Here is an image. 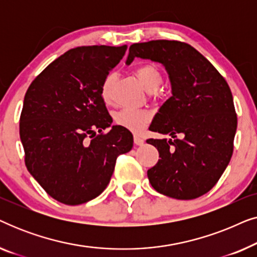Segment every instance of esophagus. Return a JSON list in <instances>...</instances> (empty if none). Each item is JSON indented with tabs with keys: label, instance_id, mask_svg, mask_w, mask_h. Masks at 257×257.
<instances>
[{
	"label": "esophagus",
	"instance_id": "1",
	"mask_svg": "<svg viewBox=\"0 0 257 257\" xmlns=\"http://www.w3.org/2000/svg\"><path fill=\"white\" fill-rule=\"evenodd\" d=\"M133 139H135L136 145H138V146H142L143 144L145 143V140H144L142 137H139V136H135V138H133Z\"/></svg>",
	"mask_w": 257,
	"mask_h": 257
}]
</instances>
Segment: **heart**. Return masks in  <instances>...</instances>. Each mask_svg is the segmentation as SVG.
<instances>
[{"instance_id": "1", "label": "heart", "mask_w": 257, "mask_h": 257, "mask_svg": "<svg viewBox=\"0 0 257 257\" xmlns=\"http://www.w3.org/2000/svg\"><path fill=\"white\" fill-rule=\"evenodd\" d=\"M136 76L140 84L149 91L154 92L163 82L160 70L152 64H145L139 66L136 70ZM115 82V73L110 72L105 77L100 86V97L105 104L112 101L113 85ZM115 124L122 128L132 132H140L151 120V113L146 110H137V108H122L113 115Z\"/></svg>"}]
</instances>
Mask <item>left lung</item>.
Masks as SVG:
<instances>
[{"label": "left lung", "mask_w": 257, "mask_h": 257, "mask_svg": "<svg viewBox=\"0 0 257 257\" xmlns=\"http://www.w3.org/2000/svg\"><path fill=\"white\" fill-rule=\"evenodd\" d=\"M136 57L160 63L171 83L172 96L150 126L171 136L147 140L160 158L147 171L151 185L170 198H199L215 186L233 154L237 117L229 86L208 59L182 42L132 44L126 65Z\"/></svg>", "instance_id": "8db88e82"}]
</instances>
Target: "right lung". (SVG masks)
Wrapping results in <instances>:
<instances>
[{"instance_id": "right-lung-1", "label": "right lung", "mask_w": 257, "mask_h": 257, "mask_svg": "<svg viewBox=\"0 0 257 257\" xmlns=\"http://www.w3.org/2000/svg\"><path fill=\"white\" fill-rule=\"evenodd\" d=\"M126 45H91L66 51L30 84L24 96L20 137L28 171L51 198L65 205L101 194L119 154L133 136L112 126L100 86L124 57ZM111 130L105 135L104 129Z\"/></svg>"}]
</instances>
